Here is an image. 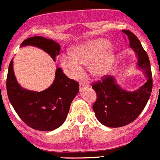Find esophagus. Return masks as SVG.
<instances>
[{
    "mask_svg": "<svg viewBox=\"0 0 160 160\" xmlns=\"http://www.w3.org/2000/svg\"><path fill=\"white\" fill-rule=\"evenodd\" d=\"M88 84H86V83H80V90H82V89H84V88H88Z\"/></svg>",
    "mask_w": 160,
    "mask_h": 160,
    "instance_id": "34e87169",
    "label": "esophagus"
}]
</instances>
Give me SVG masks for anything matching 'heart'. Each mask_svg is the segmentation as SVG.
I'll return each mask as SVG.
<instances>
[{
    "label": "heart",
    "instance_id": "1",
    "mask_svg": "<svg viewBox=\"0 0 160 160\" xmlns=\"http://www.w3.org/2000/svg\"><path fill=\"white\" fill-rule=\"evenodd\" d=\"M108 42L97 38L76 46L70 55L62 56L60 64L72 78H78L83 72L81 65H89L90 72L95 78H101L110 72L114 62V52L108 47Z\"/></svg>",
    "mask_w": 160,
    "mask_h": 160
}]
</instances>
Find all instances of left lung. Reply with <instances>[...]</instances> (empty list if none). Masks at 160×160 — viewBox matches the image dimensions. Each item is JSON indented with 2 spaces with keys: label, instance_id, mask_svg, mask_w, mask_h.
<instances>
[{
  "label": "left lung",
  "instance_id": "8db88e82",
  "mask_svg": "<svg viewBox=\"0 0 160 160\" xmlns=\"http://www.w3.org/2000/svg\"><path fill=\"white\" fill-rule=\"evenodd\" d=\"M129 41V46L136 53L137 65L144 71L147 81L135 91H127L116 83L112 76H104L92 84L97 100L93 105L98 120L102 125L118 128L128 125L138 117L146 107L152 89L151 67L147 53L139 39L128 30H122Z\"/></svg>",
  "mask_w": 160,
  "mask_h": 160
}]
</instances>
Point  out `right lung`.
<instances>
[{"label":"right lung","mask_w":160,"mask_h":160,"mask_svg":"<svg viewBox=\"0 0 160 160\" xmlns=\"http://www.w3.org/2000/svg\"><path fill=\"white\" fill-rule=\"evenodd\" d=\"M33 46L44 50L53 60L59 54L56 42L42 36H34L22 42L21 46ZM7 93L14 111L28 126L38 131H52L63 124L70 104L79 92V83L67 77L57 67L55 80L49 88L37 92L22 88L14 73L13 59L7 76Z\"/></svg>","instance_id":"right-lung-1"}]
</instances>
